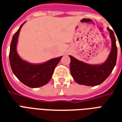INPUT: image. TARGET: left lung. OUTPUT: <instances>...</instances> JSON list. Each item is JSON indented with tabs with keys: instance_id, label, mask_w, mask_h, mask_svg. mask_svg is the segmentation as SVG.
<instances>
[{
	"instance_id": "obj_1",
	"label": "left lung",
	"mask_w": 122,
	"mask_h": 122,
	"mask_svg": "<svg viewBox=\"0 0 122 122\" xmlns=\"http://www.w3.org/2000/svg\"><path fill=\"white\" fill-rule=\"evenodd\" d=\"M107 30L109 31L112 41V49L108 58L103 64H88L70 55L71 74L78 84L90 86L99 85L107 79L112 71L117 60V47L113 31L108 27Z\"/></svg>"
}]
</instances>
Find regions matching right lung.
<instances>
[{
	"instance_id": "right-lung-1",
	"label": "right lung",
	"mask_w": 122,
	"mask_h": 122,
	"mask_svg": "<svg viewBox=\"0 0 122 122\" xmlns=\"http://www.w3.org/2000/svg\"><path fill=\"white\" fill-rule=\"evenodd\" d=\"M24 23L21 25L12 38L9 54L10 63L14 74L22 83L30 88H38L49 82L55 67L62 56L52 58L40 64H33L22 60L17 52L16 47L19 34Z\"/></svg>"
}]
</instances>
